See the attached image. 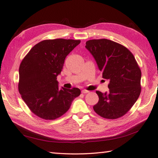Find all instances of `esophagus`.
<instances>
[{
	"label": "esophagus",
	"mask_w": 158,
	"mask_h": 158,
	"mask_svg": "<svg viewBox=\"0 0 158 158\" xmlns=\"http://www.w3.org/2000/svg\"><path fill=\"white\" fill-rule=\"evenodd\" d=\"M81 93H84V94H85V93H89V91H88V90H82Z\"/></svg>",
	"instance_id": "esophagus-1"
}]
</instances>
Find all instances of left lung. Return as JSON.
<instances>
[{"mask_svg":"<svg viewBox=\"0 0 158 158\" xmlns=\"http://www.w3.org/2000/svg\"><path fill=\"white\" fill-rule=\"evenodd\" d=\"M85 44L102 77L109 81L108 92L96 91L99 102L94 110L106 119L119 118L130 110L141 93V70L131 52L118 43L102 39Z\"/></svg>","mask_w":158,"mask_h":158,"instance_id":"1","label":"left lung"}]
</instances>
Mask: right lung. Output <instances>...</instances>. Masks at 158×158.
<instances>
[{
  "instance_id": "obj_1",
  "label": "right lung",
  "mask_w": 158,
  "mask_h": 158,
  "mask_svg": "<svg viewBox=\"0 0 158 158\" xmlns=\"http://www.w3.org/2000/svg\"><path fill=\"white\" fill-rule=\"evenodd\" d=\"M80 40L48 39L38 43L20 64L19 91L30 110L45 120H54L69 110L81 90L59 89L56 77L66 56Z\"/></svg>"
}]
</instances>
